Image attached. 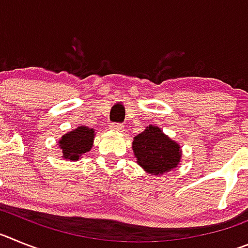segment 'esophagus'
<instances>
[{
	"label": "esophagus",
	"mask_w": 248,
	"mask_h": 248,
	"mask_svg": "<svg viewBox=\"0 0 248 248\" xmlns=\"http://www.w3.org/2000/svg\"><path fill=\"white\" fill-rule=\"evenodd\" d=\"M110 129L113 131H118V133H120V131L124 130V126H123L122 124H119V123H113V124H110Z\"/></svg>",
	"instance_id": "34e87169"
}]
</instances>
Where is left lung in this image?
<instances>
[{"label": "left lung", "mask_w": 248, "mask_h": 248, "mask_svg": "<svg viewBox=\"0 0 248 248\" xmlns=\"http://www.w3.org/2000/svg\"><path fill=\"white\" fill-rule=\"evenodd\" d=\"M133 151L138 165L154 176L176 169L183 154L179 143L164 134L156 125L146 126L143 133L134 137Z\"/></svg>", "instance_id": "8db88e82"}]
</instances>
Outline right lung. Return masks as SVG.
I'll use <instances>...</instances> for the list:
<instances>
[{
    "label": "right lung",
    "mask_w": 248,
    "mask_h": 248,
    "mask_svg": "<svg viewBox=\"0 0 248 248\" xmlns=\"http://www.w3.org/2000/svg\"><path fill=\"white\" fill-rule=\"evenodd\" d=\"M95 138L93 128L79 125L78 128L68 131L58 140V146L62 150V157L71 161H77L83 154L91 151Z\"/></svg>",
    "instance_id": "1"
}]
</instances>
